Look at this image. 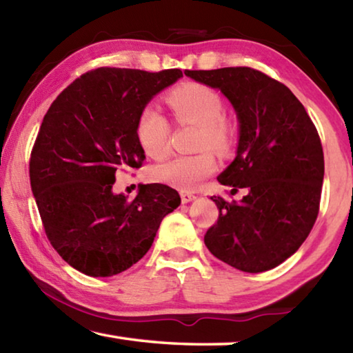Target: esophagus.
Listing matches in <instances>:
<instances>
[{
    "label": "esophagus",
    "instance_id": "34e87169",
    "mask_svg": "<svg viewBox=\"0 0 353 353\" xmlns=\"http://www.w3.org/2000/svg\"><path fill=\"white\" fill-rule=\"evenodd\" d=\"M181 199H182L183 204H188V202L196 199V196H194L193 193H188V191H182V193H181Z\"/></svg>",
    "mask_w": 353,
    "mask_h": 353
}]
</instances>
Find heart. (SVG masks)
<instances>
[{"label": "heart", "instance_id": "1", "mask_svg": "<svg viewBox=\"0 0 353 353\" xmlns=\"http://www.w3.org/2000/svg\"><path fill=\"white\" fill-rule=\"evenodd\" d=\"M166 103L179 124L199 128L196 148L199 154L176 155L152 170L157 182L172 188L191 191L199 188L216 170L214 155L208 151L227 154L235 145V128L224 117V99L214 88L201 82H187L166 94ZM137 140L148 157L162 159L170 151L171 126L157 107L149 104L140 112L137 121Z\"/></svg>", "mask_w": 353, "mask_h": 353}]
</instances>
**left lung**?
Masks as SVG:
<instances>
[{
	"mask_svg": "<svg viewBox=\"0 0 353 353\" xmlns=\"http://www.w3.org/2000/svg\"><path fill=\"white\" fill-rule=\"evenodd\" d=\"M219 88L240 119L236 157L218 181L241 202L212 196L219 216L204 236L208 250L244 272L279 266L301 248L319 213L324 152L318 130L288 87L259 70H187Z\"/></svg>",
	"mask_w": 353,
	"mask_h": 353,
	"instance_id": "8db88e82",
	"label": "left lung"
}]
</instances>
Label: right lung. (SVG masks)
<instances>
[{"instance_id":"obj_1","label":"right lung","mask_w":353,"mask_h":353,"mask_svg":"<svg viewBox=\"0 0 353 353\" xmlns=\"http://www.w3.org/2000/svg\"><path fill=\"white\" fill-rule=\"evenodd\" d=\"M181 76L179 68L101 67L74 79L48 109L29 177L48 240L74 270L92 277L129 270L181 204L163 183L141 185L134 199L112 191L117 171L145 160L135 132L140 112Z\"/></svg>"}]
</instances>
